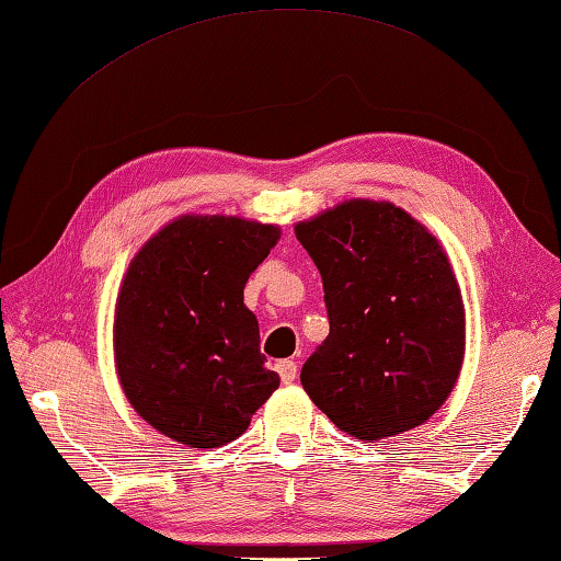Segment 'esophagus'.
<instances>
[{
  "label": "esophagus",
  "mask_w": 561,
  "mask_h": 561,
  "mask_svg": "<svg viewBox=\"0 0 561 561\" xmlns=\"http://www.w3.org/2000/svg\"><path fill=\"white\" fill-rule=\"evenodd\" d=\"M274 368H277V373H279V378H282V382H294L297 380V363L294 360H279L277 365H274Z\"/></svg>",
  "instance_id": "1"
}]
</instances>
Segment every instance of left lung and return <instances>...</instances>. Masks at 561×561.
<instances>
[{
  "mask_svg": "<svg viewBox=\"0 0 561 561\" xmlns=\"http://www.w3.org/2000/svg\"><path fill=\"white\" fill-rule=\"evenodd\" d=\"M294 232L331 325L301 368L311 402L363 442L430 420L463 360V301L439 242L402 208L360 198Z\"/></svg>",
  "mask_w": 561,
  "mask_h": 561,
  "instance_id": "1",
  "label": "left lung"
}]
</instances>
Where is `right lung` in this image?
Here are the masks:
<instances>
[{
    "mask_svg": "<svg viewBox=\"0 0 561 561\" xmlns=\"http://www.w3.org/2000/svg\"><path fill=\"white\" fill-rule=\"evenodd\" d=\"M279 228L226 216H183L159 230L122 282L115 363L129 404L193 449L248 430L279 387L264 368L260 325L242 301Z\"/></svg>",
    "mask_w": 561,
    "mask_h": 561,
    "instance_id": "1",
    "label": "right lung"
}]
</instances>
